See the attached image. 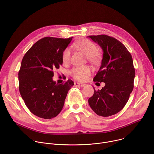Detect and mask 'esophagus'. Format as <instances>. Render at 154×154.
I'll return each instance as SVG.
<instances>
[{
    "mask_svg": "<svg viewBox=\"0 0 154 154\" xmlns=\"http://www.w3.org/2000/svg\"><path fill=\"white\" fill-rule=\"evenodd\" d=\"M85 85V84H83V83H74V86L75 87H78V86H79V87H84Z\"/></svg>",
    "mask_w": 154,
    "mask_h": 154,
    "instance_id": "34e87169",
    "label": "esophagus"
}]
</instances>
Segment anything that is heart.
<instances>
[{
    "mask_svg": "<svg viewBox=\"0 0 154 154\" xmlns=\"http://www.w3.org/2000/svg\"><path fill=\"white\" fill-rule=\"evenodd\" d=\"M73 47L77 48L84 53L90 60H94L96 58L97 47L96 45L90 40L87 39L80 40L73 45ZM71 48H67L63 53V61L67 63L69 61L71 57ZM91 68L89 66H80L73 68L70 73L71 75L77 80L85 81L91 73Z\"/></svg>",
    "mask_w": 154,
    "mask_h": 154,
    "instance_id": "obj_1",
    "label": "heart"
}]
</instances>
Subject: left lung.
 <instances>
[{
  "mask_svg": "<svg viewBox=\"0 0 154 154\" xmlns=\"http://www.w3.org/2000/svg\"><path fill=\"white\" fill-rule=\"evenodd\" d=\"M103 50L101 65L94 82H104L101 90H95L88 103L100 116L109 117L120 112L128 101L134 87L135 69L132 57L125 45L107 35H90Z\"/></svg>",
  "mask_w": 154,
  "mask_h": 154,
  "instance_id": "obj_1",
  "label": "left lung"
}]
</instances>
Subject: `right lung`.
Instances as JSON below:
<instances>
[{"label":"right lung","mask_w":154,"mask_h":154,"mask_svg":"<svg viewBox=\"0 0 154 154\" xmlns=\"http://www.w3.org/2000/svg\"><path fill=\"white\" fill-rule=\"evenodd\" d=\"M72 37H46L38 40L26 52L18 72L19 90L26 106L35 116L45 119L61 111L68 91L74 85L68 80L58 84L53 71L63 64V53Z\"/></svg>","instance_id":"1"}]
</instances>
